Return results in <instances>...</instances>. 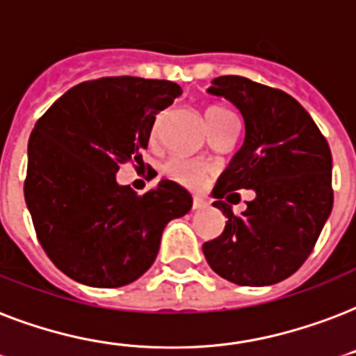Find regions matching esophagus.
Masks as SVG:
<instances>
[{"mask_svg":"<svg viewBox=\"0 0 356 356\" xmlns=\"http://www.w3.org/2000/svg\"><path fill=\"white\" fill-rule=\"evenodd\" d=\"M205 205H207V202H205L202 196L192 197V209H194V211H197V209H203Z\"/></svg>","mask_w":356,"mask_h":356,"instance_id":"esophagus-1","label":"esophagus"}]
</instances>
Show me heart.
<instances>
[{
    "label": "heart",
    "mask_w": 356,
    "mask_h": 356,
    "mask_svg": "<svg viewBox=\"0 0 356 356\" xmlns=\"http://www.w3.org/2000/svg\"><path fill=\"white\" fill-rule=\"evenodd\" d=\"M222 113H227V110L224 108H218V106H211L207 112H205V118L209 121H213L214 118H218ZM156 127V124H154ZM164 172L166 175L177 181L181 184H186V186H196L203 181V177L207 175V164H203L200 160H190V159H170L164 166Z\"/></svg>",
    "instance_id": "obj_1"
}]
</instances>
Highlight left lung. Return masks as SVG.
Segmentation results:
<instances>
[{
  "mask_svg": "<svg viewBox=\"0 0 356 356\" xmlns=\"http://www.w3.org/2000/svg\"><path fill=\"white\" fill-rule=\"evenodd\" d=\"M207 91L241 112L244 142L213 188V205L227 222L220 237L203 244L205 259L238 286L286 280L310 256L332 211L329 143L310 113L280 89L218 76ZM241 188L257 197L235 217L221 197Z\"/></svg>",
  "mask_w": 356,
  "mask_h": 356,
  "instance_id": "left-lung-1",
  "label": "left lung"
}]
</instances>
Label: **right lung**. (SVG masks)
Listing matches in <instances>:
<instances>
[{
	"instance_id": "obj_1",
	"label": "right lung",
	"mask_w": 356,
	"mask_h": 356,
	"mask_svg": "<svg viewBox=\"0 0 356 356\" xmlns=\"http://www.w3.org/2000/svg\"><path fill=\"white\" fill-rule=\"evenodd\" d=\"M183 93L168 80L118 76L69 89L37 121L27 145L26 205L56 267L91 287L138 280L156 259L168 222L192 196L162 179L138 196L119 164L142 159L156 113Z\"/></svg>"
}]
</instances>
